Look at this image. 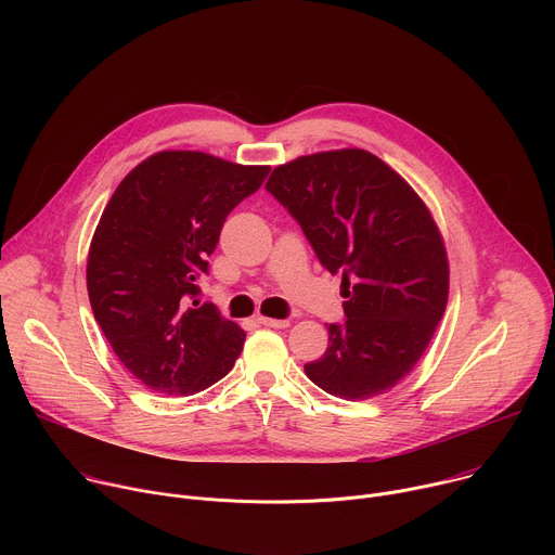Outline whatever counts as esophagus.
<instances>
[{
	"instance_id": "esophagus-1",
	"label": "esophagus",
	"mask_w": 555,
	"mask_h": 555,
	"mask_svg": "<svg viewBox=\"0 0 555 555\" xmlns=\"http://www.w3.org/2000/svg\"><path fill=\"white\" fill-rule=\"evenodd\" d=\"M259 323L266 327H274V330H285L289 327V321H281V319H266V315H259Z\"/></svg>"
}]
</instances>
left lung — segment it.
Segmentation results:
<instances>
[{"instance_id": "left-lung-1", "label": "left lung", "mask_w": 555, "mask_h": 555, "mask_svg": "<svg viewBox=\"0 0 555 555\" xmlns=\"http://www.w3.org/2000/svg\"><path fill=\"white\" fill-rule=\"evenodd\" d=\"M266 189L300 223L315 257L343 274V325L305 364L336 398L369 400L400 384L428 349L448 302L441 232L411 184L364 149L300 155Z\"/></svg>"}]
</instances>
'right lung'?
<instances>
[{"label": "right lung", "instance_id": "1", "mask_svg": "<svg viewBox=\"0 0 555 555\" xmlns=\"http://www.w3.org/2000/svg\"><path fill=\"white\" fill-rule=\"evenodd\" d=\"M268 173L202 151H160L107 202L90 244L88 294L114 353L153 392H199L240 358L246 332L199 305L197 281L228 212Z\"/></svg>", "mask_w": 555, "mask_h": 555}]
</instances>
